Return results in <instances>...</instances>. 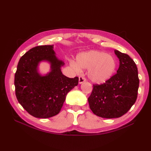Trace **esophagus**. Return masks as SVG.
<instances>
[{"instance_id": "obj_1", "label": "esophagus", "mask_w": 151, "mask_h": 151, "mask_svg": "<svg viewBox=\"0 0 151 151\" xmlns=\"http://www.w3.org/2000/svg\"><path fill=\"white\" fill-rule=\"evenodd\" d=\"M86 81V79L84 78L83 76H80L79 78V84H83L84 82Z\"/></svg>"}]
</instances>
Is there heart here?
<instances>
[{"label": "heart", "mask_w": 151, "mask_h": 151, "mask_svg": "<svg viewBox=\"0 0 151 151\" xmlns=\"http://www.w3.org/2000/svg\"><path fill=\"white\" fill-rule=\"evenodd\" d=\"M70 65L77 72L89 69L90 81L96 84H103L113 76L117 62L115 57L106 52L90 50L77 55V63L71 62Z\"/></svg>", "instance_id": "heart-1"}]
</instances>
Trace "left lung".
I'll list each match as a JSON object with an SVG mask.
<instances>
[{
  "label": "left lung",
  "instance_id": "left-lung-1",
  "mask_svg": "<svg viewBox=\"0 0 151 151\" xmlns=\"http://www.w3.org/2000/svg\"><path fill=\"white\" fill-rule=\"evenodd\" d=\"M115 53L120 62L116 74L105 83L94 85L88 98L93 113L105 118L124 115L135 103L138 94L139 79L135 63L117 50Z\"/></svg>",
  "mask_w": 151,
  "mask_h": 151
}]
</instances>
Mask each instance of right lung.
<instances>
[{"label": "right lung", "instance_id": "right-lung-1", "mask_svg": "<svg viewBox=\"0 0 151 151\" xmlns=\"http://www.w3.org/2000/svg\"><path fill=\"white\" fill-rule=\"evenodd\" d=\"M53 45L38 46L30 49L18 62L14 77L18 101L31 115L48 118L60 112L66 96L77 86L79 78H68L61 68L65 65L56 56ZM47 62L50 71L42 75L39 66Z\"/></svg>", "mask_w": 151, "mask_h": 151}]
</instances>
